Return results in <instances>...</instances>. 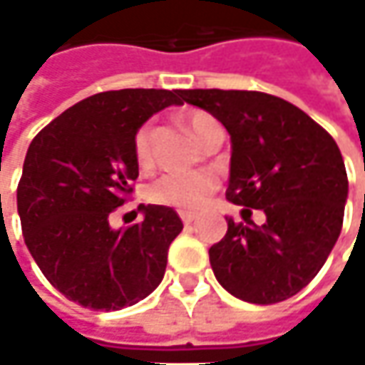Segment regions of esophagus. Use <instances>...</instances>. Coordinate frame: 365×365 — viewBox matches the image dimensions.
I'll return each mask as SVG.
<instances>
[{
	"instance_id": "obj_1",
	"label": "esophagus",
	"mask_w": 365,
	"mask_h": 365,
	"mask_svg": "<svg viewBox=\"0 0 365 365\" xmlns=\"http://www.w3.org/2000/svg\"><path fill=\"white\" fill-rule=\"evenodd\" d=\"M182 221L183 225H192V223L196 221V217L192 215V213H182Z\"/></svg>"
}]
</instances>
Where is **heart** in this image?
I'll return each instance as SVG.
<instances>
[{
    "label": "heart",
    "instance_id": "obj_1",
    "mask_svg": "<svg viewBox=\"0 0 365 365\" xmlns=\"http://www.w3.org/2000/svg\"><path fill=\"white\" fill-rule=\"evenodd\" d=\"M187 129L194 133V138L205 144L209 131L217 125L213 116L200 110H192L183 116ZM133 156L142 171H150L154 165L152 156V125H142L135 131L133 138ZM217 180L213 175H165L158 182L150 185L148 198L150 202L175 209L180 213H198L205 209L215 194Z\"/></svg>",
    "mask_w": 365,
    "mask_h": 365
}]
</instances>
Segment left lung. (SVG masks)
Here are the masks:
<instances>
[{
  "mask_svg": "<svg viewBox=\"0 0 365 365\" xmlns=\"http://www.w3.org/2000/svg\"><path fill=\"white\" fill-rule=\"evenodd\" d=\"M183 102L215 116L232 138L225 198L245 223L209 249L217 282L234 297L272 305L317 276L339 240L347 171L332 135L294 104L261 91L185 89ZM266 213L255 226L246 215Z\"/></svg>",
  "mask_w": 365,
  "mask_h": 365,
  "instance_id": "8db88e82",
  "label": "left lung"
}]
</instances>
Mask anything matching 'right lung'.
<instances>
[{
	"label": "right lung",
	"mask_w": 365,
	"mask_h": 365,
	"mask_svg": "<svg viewBox=\"0 0 365 365\" xmlns=\"http://www.w3.org/2000/svg\"><path fill=\"white\" fill-rule=\"evenodd\" d=\"M182 89H118L89 96L43 127L26 150L16 202L35 263L66 299L116 312L160 284L180 215L140 205L144 221L113 230L108 217L133 192L135 131Z\"/></svg>",
	"instance_id": "add662e5"
}]
</instances>
